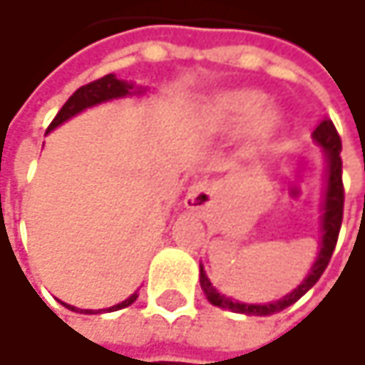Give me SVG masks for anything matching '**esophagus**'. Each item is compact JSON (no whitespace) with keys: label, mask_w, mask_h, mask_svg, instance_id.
Returning <instances> with one entry per match:
<instances>
[{"label":"esophagus","mask_w":365,"mask_h":365,"mask_svg":"<svg viewBox=\"0 0 365 365\" xmlns=\"http://www.w3.org/2000/svg\"><path fill=\"white\" fill-rule=\"evenodd\" d=\"M215 192H217V187L211 182H194L185 192V205L190 209L202 207L215 196Z\"/></svg>","instance_id":"1"}]
</instances>
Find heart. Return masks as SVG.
<instances>
[{
  "label": "heart",
  "mask_w": 365,
  "mask_h": 365,
  "mask_svg": "<svg viewBox=\"0 0 365 365\" xmlns=\"http://www.w3.org/2000/svg\"><path fill=\"white\" fill-rule=\"evenodd\" d=\"M264 106H266V97L252 88L224 91L207 103L205 122L213 130H237L257 118L254 135L257 141H264L270 135H274L281 124L279 113L274 110L262 111Z\"/></svg>",
  "instance_id": "b5f03b06"
}]
</instances>
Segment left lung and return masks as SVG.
<instances>
[{
  "instance_id": "1",
  "label": "left lung",
  "mask_w": 365,
  "mask_h": 365,
  "mask_svg": "<svg viewBox=\"0 0 365 365\" xmlns=\"http://www.w3.org/2000/svg\"><path fill=\"white\" fill-rule=\"evenodd\" d=\"M313 143L319 145L322 156L326 160V182H324V196H322V215H319V232H322V241H319V252L313 262V266L309 268L307 277L302 279V283L292 289L289 294H285L283 298L274 300V302H266V304H250V302H241L235 300L226 294H222L220 289L213 287L211 279L205 272V266L200 264V287L207 296V300L213 307L239 313V315H247V317H268L274 315L287 307H292L294 302H298L324 274L326 266H328L329 257L334 254L336 241H338V232H340V224H342V205H344V190H342V160H340V137L331 124L329 118H324L315 130H313Z\"/></svg>"
}]
</instances>
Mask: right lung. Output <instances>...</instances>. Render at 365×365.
<instances>
[{
  "mask_svg": "<svg viewBox=\"0 0 365 365\" xmlns=\"http://www.w3.org/2000/svg\"><path fill=\"white\" fill-rule=\"evenodd\" d=\"M145 93H148V86H137L135 82H128V80H120V78H115V73H108V76H103L101 80H95V82H91V84H86V86L78 88V91L67 99V103L61 108V111L56 113V118H54V120H52V124L48 126V133H50V130H54L56 126H61L63 122H67V120L76 118L78 113L91 110V108H97V106H101V103H110V101H115V99L141 97V95H145ZM135 300H137V292H133L126 300H122V302L113 304V307H110V309H99V311H95V309H78V307L67 304V302H63V300H58V302H61L65 309L73 311V313L95 315V313H111V311L126 309V307H130Z\"/></svg>",
  "mask_w": 365,
  "mask_h": 365,
  "instance_id": "right-lung-1",
  "label": "right lung"
}]
</instances>
